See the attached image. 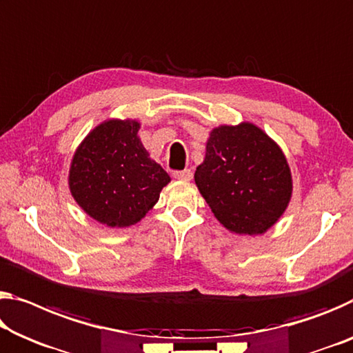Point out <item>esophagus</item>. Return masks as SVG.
<instances>
[{
    "label": "esophagus",
    "instance_id": "34e87169",
    "mask_svg": "<svg viewBox=\"0 0 353 353\" xmlns=\"http://www.w3.org/2000/svg\"><path fill=\"white\" fill-rule=\"evenodd\" d=\"M172 176H174V179H177V181L188 182V181H192L193 172H192V170H183V171H176Z\"/></svg>",
    "mask_w": 353,
    "mask_h": 353
}]
</instances>
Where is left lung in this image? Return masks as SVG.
Returning <instances> with one entry per match:
<instances>
[{
	"label": "left lung",
	"instance_id": "left-lung-1",
	"mask_svg": "<svg viewBox=\"0 0 353 353\" xmlns=\"http://www.w3.org/2000/svg\"><path fill=\"white\" fill-rule=\"evenodd\" d=\"M194 182L212 214L229 232L261 236L292 198V174L283 149L253 122L209 132Z\"/></svg>",
	"mask_w": 353,
	"mask_h": 353
}]
</instances>
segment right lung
Wrapping results in <instances>:
<instances>
[{"mask_svg":"<svg viewBox=\"0 0 353 353\" xmlns=\"http://www.w3.org/2000/svg\"><path fill=\"white\" fill-rule=\"evenodd\" d=\"M141 122L111 117L78 144L69 190L81 210L106 228H128L159 203L171 177L150 159L139 138Z\"/></svg>","mask_w":353,"mask_h":353,"instance_id":"add662e5","label":"right lung"}]
</instances>
